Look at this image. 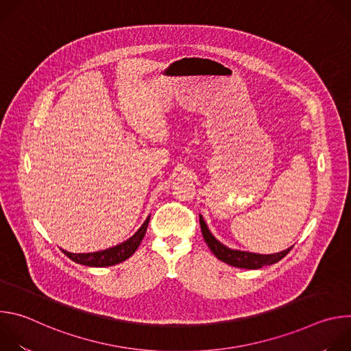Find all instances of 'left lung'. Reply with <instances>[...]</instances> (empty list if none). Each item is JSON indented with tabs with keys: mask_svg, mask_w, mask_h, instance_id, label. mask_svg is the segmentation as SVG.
Wrapping results in <instances>:
<instances>
[{
	"mask_svg": "<svg viewBox=\"0 0 351 351\" xmlns=\"http://www.w3.org/2000/svg\"><path fill=\"white\" fill-rule=\"evenodd\" d=\"M199 226H202L203 237H204L206 243L208 244L211 252L214 253V256L218 260H221L232 267H236V268L258 269V268H263L264 265H272V264L280 261L293 248V245H291L287 250H283V252L275 253V254H257V253L241 252V250L229 248L225 244H222L219 240H217L214 237V234L210 232V229L202 215H199Z\"/></svg>",
	"mask_w": 351,
	"mask_h": 351,
	"instance_id": "1",
	"label": "left lung"
}]
</instances>
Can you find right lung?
<instances>
[{"label": "right lung", "mask_w": 351, "mask_h": 351, "mask_svg": "<svg viewBox=\"0 0 351 351\" xmlns=\"http://www.w3.org/2000/svg\"><path fill=\"white\" fill-rule=\"evenodd\" d=\"M149 222V215L147 217V219L144 221V223L140 226V229L126 241L117 244L115 247H110L107 250H101V252H95V253H69L62 250L64 254L66 257H69L72 261L86 265V267H111V265H117L125 260H128L129 257H132L134 254V252L137 250V247L140 245L145 232H147V226Z\"/></svg>", "instance_id": "1"}]
</instances>
